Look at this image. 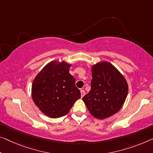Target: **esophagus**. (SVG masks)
<instances>
[{
  "label": "esophagus",
  "mask_w": 153,
  "mask_h": 153,
  "mask_svg": "<svg viewBox=\"0 0 153 153\" xmlns=\"http://www.w3.org/2000/svg\"><path fill=\"white\" fill-rule=\"evenodd\" d=\"M80 93H81V97H83L84 96V95H85V92H84V91L83 89L80 90Z\"/></svg>",
  "instance_id": "esophagus-1"
}]
</instances>
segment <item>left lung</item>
<instances>
[{"mask_svg":"<svg viewBox=\"0 0 153 153\" xmlns=\"http://www.w3.org/2000/svg\"><path fill=\"white\" fill-rule=\"evenodd\" d=\"M92 80L89 93L82 98L91 115L106 119L124 105L128 86L124 76L112 64L102 61L91 67Z\"/></svg>","mask_w":153,"mask_h":153,"instance_id":"obj_1","label":"left lung"}]
</instances>
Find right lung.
<instances>
[{
  "label": "right lung",
  "mask_w": 153,
  "mask_h": 153,
  "mask_svg": "<svg viewBox=\"0 0 153 153\" xmlns=\"http://www.w3.org/2000/svg\"><path fill=\"white\" fill-rule=\"evenodd\" d=\"M71 64L53 60L42 68L31 85V96L45 115L58 118L67 115L81 93L76 79L69 74Z\"/></svg>",
  "instance_id": "1"
}]
</instances>
